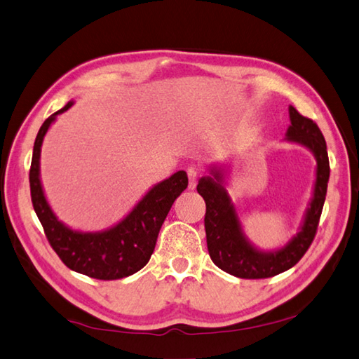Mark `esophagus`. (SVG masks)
I'll use <instances>...</instances> for the list:
<instances>
[{
  "label": "esophagus",
  "instance_id": "esophagus-1",
  "mask_svg": "<svg viewBox=\"0 0 359 359\" xmlns=\"http://www.w3.org/2000/svg\"><path fill=\"white\" fill-rule=\"evenodd\" d=\"M187 174H188V188L194 189L196 185H198L199 172H198V170H196V168L191 166V168H188V170H187Z\"/></svg>",
  "mask_w": 359,
  "mask_h": 359
}]
</instances>
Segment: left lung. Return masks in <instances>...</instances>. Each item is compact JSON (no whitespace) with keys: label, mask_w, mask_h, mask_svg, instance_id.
<instances>
[{"label":"left lung","mask_w":359,"mask_h":359,"mask_svg":"<svg viewBox=\"0 0 359 359\" xmlns=\"http://www.w3.org/2000/svg\"><path fill=\"white\" fill-rule=\"evenodd\" d=\"M290 128L286 142L306 147L316 158V179L299 231L290 241L272 250H263L252 243L243 229L235 203L227 191L230 165L215 163L210 174L199 179L198 193L207 205L205 233L210 258L217 268L240 278H268L291 269L310 248L324 208L330 163L327 143L313 119L302 116L290 105Z\"/></svg>","instance_id":"left-lung-1"}]
</instances>
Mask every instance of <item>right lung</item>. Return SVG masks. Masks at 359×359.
Returning <instances> with one entry per match:
<instances>
[{
    "label": "right lung",
    "instance_id": "right-lung-1",
    "mask_svg": "<svg viewBox=\"0 0 359 359\" xmlns=\"http://www.w3.org/2000/svg\"><path fill=\"white\" fill-rule=\"evenodd\" d=\"M73 104L74 101H69L65 107L49 116L35 138L29 171L32 205L49 244L69 269L97 280L129 277L149 262L161 224L174 201L188 187L187 172H174L171 177L149 188L135 207L111 227L82 231L67 226L55 216L45 196L40 179V154L48 129Z\"/></svg>",
    "mask_w": 359,
    "mask_h": 359
}]
</instances>
